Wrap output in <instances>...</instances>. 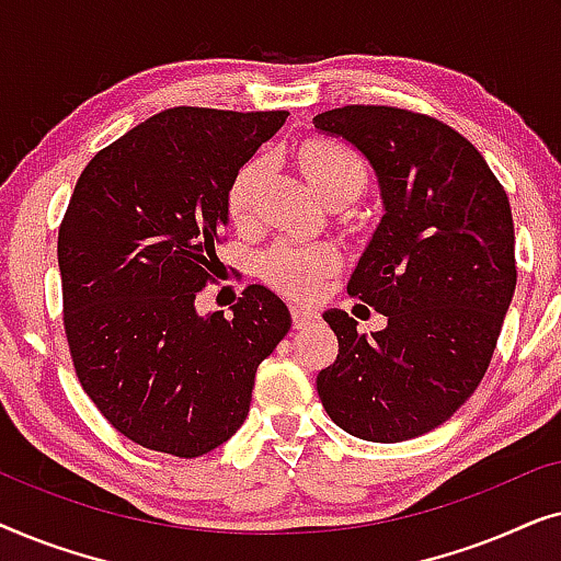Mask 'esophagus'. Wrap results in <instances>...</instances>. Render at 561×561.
<instances>
[{
    "mask_svg": "<svg viewBox=\"0 0 561 561\" xmlns=\"http://www.w3.org/2000/svg\"><path fill=\"white\" fill-rule=\"evenodd\" d=\"M290 313H294V327L296 329H306V327H311L313 321H319V311L309 309V306H294Z\"/></svg>",
    "mask_w": 561,
    "mask_h": 561,
    "instance_id": "esophagus-1",
    "label": "esophagus"
}]
</instances>
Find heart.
I'll return each instance as SVG.
<instances>
[{
    "label": "heart",
    "mask_w": 561,
    "mask_h": 561,
    "mask_svg": "<svg viewBox=\"0 0 561 561\" xmlns=\"http://www.w3.org/2000/svg\"><path fill=\"white\" fill-rule=\"evenodd\" d=\"M267 173V158H252L248 165L240 168L234 175L232 186L227 194L229 217L234 221L252 219L257 206V194L263 186ZM304 173L319 196L327 191L347 186L352 191L359 188L363 183V165L352 152L342 148H332V145H313L304 152ZM340 265V252L327 242L313 244H294V242H278L263 255V275L280 288L283 294L294 298H311L317 296L324 280L336 271Z\"/></svg>",
    "instance_id": "1"
}]
</instances>
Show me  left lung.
<instances>
[{
  "label": "left lung",
  "mask_w": 561,
  "mask_h": 561,
  "mask_svg": "<svg viewBox=\"0 0 561 561\" xmlns=\"http://www.w3.org/2000/svg\"><path fill=\"white\" fill-rule=\"evenodd\" d=\"M363 152L382 214L347 294L388 327L370 336L344 311L317 375L329 419L367 442H405L444 424L480 386L516 290L508 196L478 148L444 122L398 106L350 104L313 117Z\"/></svg>",
  "instance_id": "8db88e82"
}]
</instances>
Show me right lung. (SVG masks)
Listing matches in <instances>:
<instances>
[{"label": "right lung", "instance_id": "obj_1", "mask_svg": "<svg viewBox=\"0 0 561 561\" xmlns=\"http://www.w3.org/2000/svg\"><path fill=\"white\" fill-rule=\"evenodd\" d=\"M288 112L173 106L99 150L58 229L64 329L81 388L145 449L202 457L248 419L257 365L290 329L273 290L198 317L219 278L227 194Z\"/></svg>", "mask_w": 561, "mask_h": 561}]
</instances>
